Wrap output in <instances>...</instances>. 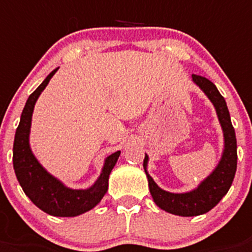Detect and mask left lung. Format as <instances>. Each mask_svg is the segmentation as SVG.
Segmentation results:
<instances>
[{"mask_svg": "<svg viewBox=\"0 0 252 252\" xmlns=\"http://www.w3.org/2000/svg\"><path fill=\"white\" fill-rule=\"evenodd\" d=\"M192 81L213 103L216 114L222 128L223 152L219 165L216 166L215 170L195 189L183 193H174L158 187V184L148 172V161H149L148 154H145V159H144V170L149 182V189L154 203L163 211L182 217L204 215L211 211L212 208H215L220 203V200L227 193L237 171V138H235V130L231 124L226 102L222 95L220 94L215 84L207 80L205 77L192 74Z\"/></svg>", "mask_w": 252, "mask_h": 252, "instance_id": "left-lung-1", "label": "left lung"}]
</instances>
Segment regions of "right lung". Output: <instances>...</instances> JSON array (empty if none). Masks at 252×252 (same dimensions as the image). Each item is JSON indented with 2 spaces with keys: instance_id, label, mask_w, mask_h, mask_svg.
<instances>
[{
  "instance_id": "obj_1",
  "label": "right lung",
  "mask_w": 252,
  "mask_h": 252,
  "mask_svg": "<svg viewBox=\"0 0 252 252\" xmlns=\"http://www.w3.org/2000/svg\"><path fill=\"white\" fill-rule=\"evenodd\" d=\"M57 69L49 73L26 102L14 137L13 165L22 189L39 209L56 217H76L96 207L103 196L106 195L108 189V178L118 162L120 152H115L104 159L99 178L86 189H73L66 187L61 180L51 175L39 163L30 148V130L33 107L39 95L47 87Z\"/></svg>"
}]
</instances>
